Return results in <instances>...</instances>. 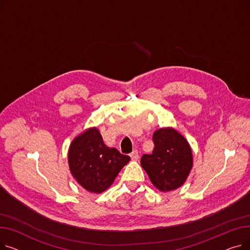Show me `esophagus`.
Wrapping results in <instances>:
<instances>
[{
    "instance_id": "obj_1",
    "label": "esophagus",
    "mask_w": 250,
    "mask_h": 250,
    "mask_svg": "<svg viewBox=\"0 0 250 250\" xmlns=\"http://www.w3.org/2000/svg\"><path fill=\"white\" fill-rule=\"evenodd\" d=\"M130 158H132L133 161H137L139 159V152L137 150L133 151L132 153H130Z\"/></svg>"
}]
</instances>
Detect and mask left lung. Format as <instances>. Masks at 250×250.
Segmentation results:
<instances>
[{
  "mask_svg": "<svg viewBox=\"0 0 250 250\" xmlns=\"http://www.w3.org/2000/svg\"><path fill=\"white\" fill-rule=\"evenodd\" d=\"M154 150L144 154L141 165L153 186L165 192L180 188L192 168V152L188 142L172 127L153 134Z\"/></svg>",
  "mask_w": 250,
  "mask_h": 250,
  "instance_id": "obj_1",
  "label": "left lung"
}]
</instances>
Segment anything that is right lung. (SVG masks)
<instances>
[{
  "label": "right lung",
  "mask_w": 250,
  "mask_h": 250,
  "mask_svg": "<svg viewBox=\"0 0 250 250\" xmlns=\"http://www.w3.org/2000/svg\"><path fill=\"white\" fill-rule=\"evenodd\" d=\"M129 160V156L105 145L96 127L77 136L68 153L72 175L82 188L94 193L106 190Z\"/></svg>",
  "instance_id": "right-lung-1"
}]
</instances>
